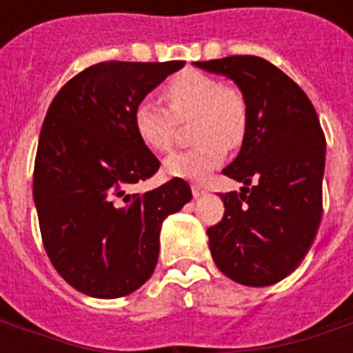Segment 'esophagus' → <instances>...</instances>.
<instances>
[{"mask_svg":"<svg viewBox=\"0 0 353 353\" xmlns=\"http://www.w3.org/2000/svg\"><path fill=\"white\" fill-rule=\"evenodd\" d=\"M206 194V189L202 187V185H192V196L194 199H200V196H204Z\"/></svg>","mask_w":353,"mask_h":353,"instance_id":"1","label":"esophagus"}]
</instances>
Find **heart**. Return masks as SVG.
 Masks as SVG:
<instances>
[{
	"mask_svg": "<svg viewBox=\"0 0 353 353\" xmlns=\"http://www.w3.org/2000/svg\"><path fill=\"white\" fill-rule=\"evenodd\" d=\"M168 108L143 98L134 108V130L151 151L168 153L176 141L177 123L192 121L199 145L172 154L164 170L172 177L204 179L225 159V145L234 147L244 138L245 100L234 87H227L210 73L187 70L166 83Z\"/></svg>",
	"mask_w": 353,
	"mask_h": 353,
	"instance_id": "heart-1",
	"label": "heart"
}]
</instances>
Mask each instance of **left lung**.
Instances as JSON below:
<instances>
[{
	"label": "left lung",
	"mask_w": 353,
	"mask_h": 353,
	"mask_svg": "<svg viewBox=\"0 0 353 353\" xmlns=\"http://www.w3.org/2000/svg\"><path fill=\"white\" fill-rule=\"evenodd\" d=\"M234 81L245 100L240 153L223 174L242 181L219 194L223 219L208 229L210 252L227 278L265 288L301 265L321 221L325 136L295 81L259 57L194 62Z\"/></svg>",
	"instance_id": "left-lung-1"
}]
</instances>
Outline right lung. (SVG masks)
I'll use <instances>...</instances> for the list:
<instances>
[{"instance_id": "right-lung-1", "label": "right lung", "mask_w": 353, "mask_h": 353, "mask_svg": "<svg viewBox=\"0 0 353 353\" xmlns=\"http://www.w3.org/2000/svg\"><path fill=\"white\" fill-rule=\"evenodd\" d=\"M185 62H101L50 103L35 157L34 202L50 263L96 299L130 295L153 274L161 227L192 199L174 177L145 194L126 189L161 166L134 130V108Z\"/></svg>"}]
</instances>
